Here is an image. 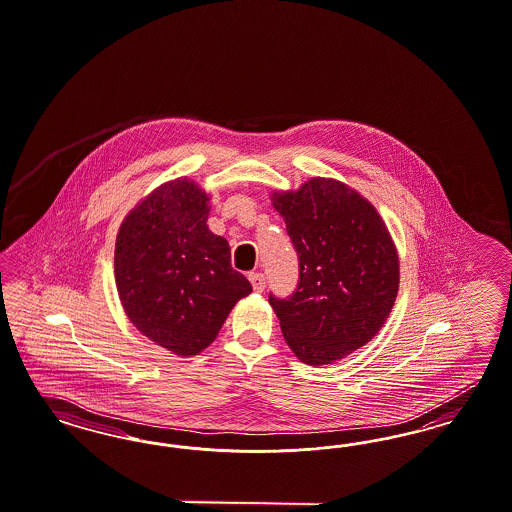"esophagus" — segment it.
Masks as SVG:
<instances>
[{
    "instance_id": "1",
    "label": "esophagus",
    "mask_w": 512,
    "mask_h": 512,
    "mask_svg": "<svg viewBox=\"0 0 512 512\" xmlns=\"http://www.w3.org/2000/svg\"><path fill=\"white\" fill-rule=\"evenodd\" d=\"M248 281L252 283V288H254L256 292H262L265 288L264 273H250V275H248Z\"/></svg>"
}]
</instances>
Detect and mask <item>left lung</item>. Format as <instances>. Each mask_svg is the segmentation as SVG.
<instances>
[{
	"mask_svg": "<svg viewBox=\"0 0 512 512\" xmlns=\"http://www.w3.org/2000/svg\"><path fill=\"white\" fill-rule=\"evenodd\" d=\"M271 203L298 252L300 283L288 300L269 296V303L298 359L332 364L387 321L400 283L395 241L376 207L334 178L273 191Z\"/></svg>",
	"mask_w": 512,
	"mask_h": 512,
	"instance_id": "obj_1",
	"label": "left lung"
}]
</instances>
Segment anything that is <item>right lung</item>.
Listing matches in <instances>:
<instances>
[{
    "label": "right lung",
    "mask_w": 512,
    "mask_h": 512,
    "mask_svg": "<svg viewBox=\"0 0 512 512\" xmlns=\"http://www.w3.org/2000/svg\"><path fill=\"white\" fill-rule=\"evenodd\" d=\"M209 201L190 178L165 182L136 203L115 239V286L129 321L178 357L207 349L252 292L231 267L228 241L207 226Z\"/></svg>",
    "instance_id": "add662e5"
}]
</instances>
